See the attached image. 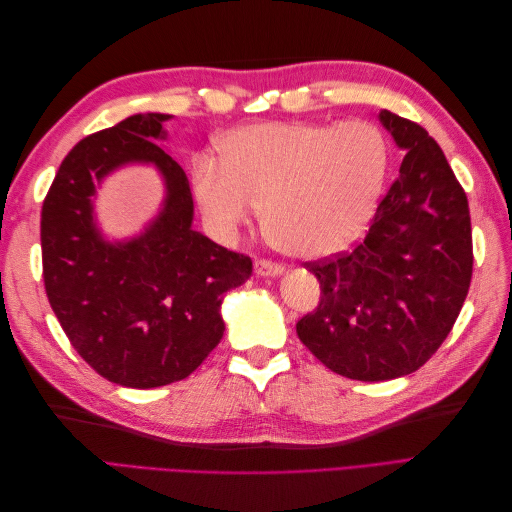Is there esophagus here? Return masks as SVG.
Segmentation results:
<instances>
[{"label":"esophagus","instance_id":"obj_1","mask_svg":"<svg viewBox=\"0 0 512 512\" xmlns=\"http://www.w3.org/2000/svg\"><path fill=\"white\" fill-rule=\"evenodd\" d=\"M254 271L260 277H277V275L284 273V267H280L277 262H271V260H256Z\"/></svg>","mask_w":512,"mask_h":512}]
</instances>
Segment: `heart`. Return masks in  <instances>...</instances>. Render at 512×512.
I'll list each match as a JSON object with an SVG mask.
<instances>
[{
    "mask_svg": "<svg viewBox=\"0 0 512 512\" xmlns=\"http://www.w3.org/2000/svg\"><path fill=\"white\" fill-rule=\"evenodd\" d=\"M389 147L365 119L273 121L232 132L224 162L198 158L194 192L220 239L265 207V232L286 254L320 260L361 237L382 194Z\"/></svg>",
    "mask_w": 512,
    "mask_h": 512,
    "instance_id": "b5f03b06",
    "label": "heart"
}]
</instances>
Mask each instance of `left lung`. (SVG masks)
<instances>
[{"label":"left lung","instance_id":"left-lung-1","mask_svg":"<svg viewBox=\"0 0 512 512\" xmlns=\"http://www.w3.org/2000/svg\"><path fill=\"white\" fill-rule=\"evenodd\" d=\"M406 151L365 239L333 260L307 262L320 303L297 335L339 376L382 382L408 376L436 352L472 280L466 192L440 145L418 123L380 111Z\"/></svg>","mask_w":512,"mask_h":512}]
</instances>
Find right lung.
<instances>
[{"instance_id": "1", "label": "right lung", "mask_w": 512, "mask_h": 512, "mask_svg": "<svg viewBox=\"0 0 512 512\" xmlns=\"http://www.w3.org/2000/svg\"><path fill=\"white\" fill-rule=\"evenodd\" d=\"M164 113H138L76 143L42 205L46 297L74 350L130 389L188 378L224 335V294L250 280L252 260L192 228L183 168L158 143ZM149 163L165 181L161 213L126 242H106L95 185L113 169Z\"/></svg>"}]
</instances>
